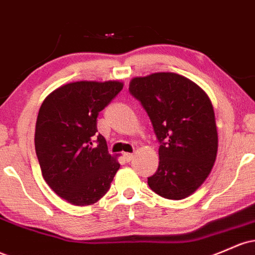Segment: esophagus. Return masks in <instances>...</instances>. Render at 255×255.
I'll list each match as a JSON object with an SVG mask.
<instances>
[{"label": "esophagus", "mask_w": 255, "mask_h": 255, "mask_svg": "<svg viewBox=\"0 0 255 255\" xmlns=\"http://www.w3.org/2000/svg\"><path fill=\"white\" fill-rule=\"evenodd\" d=\"M133 156H134L133 153H129V152H126V153H123V158H125L126 161H127V162H129L130 159L133 158Z\"/></svg>", "instance_id": "1"}]
</instances>
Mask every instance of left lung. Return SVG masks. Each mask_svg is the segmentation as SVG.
<instances>
[{"mask_svg":"<svg viewBox=\"0 0 255 255\" xmlns=\"http://www.w3.org/2000/svg\"><path fill=\"white\" fill-rule=\"evenodd\" d=\"M129 93L149 115L159 142L158 168L147 178L153 192L183 200L202 185L217 157L213 106L189 78L173 72L135 77Z\"/></svg>","mask_w":255,"mask_h":255,"instance_id":"1","label":"left lung"}]
</instances>
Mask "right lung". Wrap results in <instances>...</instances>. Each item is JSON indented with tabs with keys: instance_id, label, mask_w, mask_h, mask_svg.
Returning a JSON list of instances; mask_svg holds the SVG:
<instances>
[{
	"instance_id": "obj_1",
	"label": "right lung",
	"mask_w": 255,
	"mask_h": 255,
	"mask_svg": "<svg viewBox=\"0 0 255 255\" xmlns=\"http://www.w3.org/2000/svg\"><path fill=\"white\" fill-rule=\"evenodd\" d=\"M119 81H80L49 94L38 111L35 149L50 189L75 206L96 203L120 168L98 133V115L121 92Z\"/></svg>"
}]
</instances>
